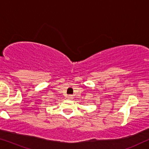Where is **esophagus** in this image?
<instances>
[{
    "instance_id": "obj_1",
    "label": "esophagus",
    "mask_w": 149,
    "mask_h": 149,
    "mask_svg": "<svg viewBox=\"0 0 149 149\" xmlns=\"http://www.w3.org/2000/svg\"><path fill=\"white\" fill-rule=\"evenodd\" d=\"M68 99H72L73 98V96L72 95H68Z\"/></svg>"
}]
</instances>
